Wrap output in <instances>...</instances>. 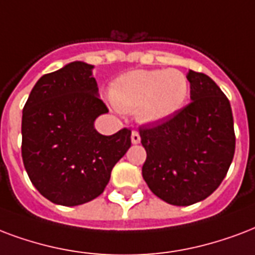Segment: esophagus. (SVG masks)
I'll use <instances>...</instances> for the list:
<instances>
[{
	"label": "esophagus",
	"instance_id": "esophagus-1",
	"mask_svg": "<svg viewBox=\"0 0 255 255\" xmlns=\"http://www.w3.org/2000/svg\"><path fill=\"white\" fill-rule=\"evenodd\" d=\"M131 141H132V144H139V143H140V135H139V132L132 131Z\"/></svg>",
	"mask_w": 255,
	"mask_h": 255
}]
</instances>
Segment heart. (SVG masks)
<instances>
[{
    "mask_svg": "<svg viewBox=\"0 0 255 255\" xmlns=\"http://www.w3.org/2000/svg\"><path fill=\"white\" fill-rule=\"evenodd\" d=\"M190 84L178 69H136L124 73L111 87V100L120 112H133L141 123L171 119L183 108Z\"/></svg>",
    "mask_w": 255,
    "mask_h": 255,
    "instance_id": "1",
    "label": "heart"
}]
</instances>
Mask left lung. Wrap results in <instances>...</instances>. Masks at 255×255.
Wrapping results in <instances>:
<instances>
[{"label":"left lung","instance_id":"1","mask_svg":"<svg viewBox=\"0 0 255 255\" xmlns=\"http://www.w3.org/2000/svg\"><path fill=\"white\" fill-rule=\"evenodd\" d=\"M191 103L171 119L139 129L149 190L174 206L211 195L225 179L236 151L229 99L209 76L188 71Z\"/></svg>","mask_w":255,"mask_h":255}]
</instances>
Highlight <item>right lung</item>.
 <instances>
[{
	"label": "right lung",
	"mask_w": 255,
	"mask_h": 255,
	"mask_svg": "<svg viewBox=\"0 0 255 255\" xmlns=\"http://www.w3.org/2000/svg\"><path fill=\"white\" fill-rule=\"evenodd\" d=\"M93 65L73 61L40 77L22 111V160L33 186L56 205L79 206L97 198L111 171L131 147V131L99 133L107 114Z\"/></svg>",
	"instance_id": "right-lung-1"
}]
</instances>
